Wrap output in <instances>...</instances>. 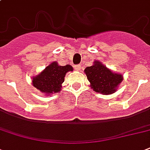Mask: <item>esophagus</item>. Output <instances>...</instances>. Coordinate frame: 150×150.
Returning <instances> with one entry per match:
<instances>
[{"label": "esophagus", "instance_id": "obj_1", "mask_svg": "<svg viewBox=\"0 0 150 150\" xmlns=\"http://www.w3.org/2000/svg\"><path fill=\"white\" fill-rule=\"evenodd\" d=\"M75 68L77 71H81V69H82V68H81V65H80V64H79V65L75 66Z\"/></svg>", "mask_w": 150, "mask_h": 150}]
</instances>
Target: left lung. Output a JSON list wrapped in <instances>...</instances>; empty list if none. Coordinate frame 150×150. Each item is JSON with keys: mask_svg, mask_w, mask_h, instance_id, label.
I'll return each instance as SVG.
<instances>
[{"mask_svg": "<svg viewBox=\"0 0 150 150\" xmlns=\"http://www.w3.org/2000/svg\"><path fill=\"white\" fill-rule=\"evenodd\" d=\"M84 71L90 82L91 89L103 95L115 93L123 80L121 74L112 72L99 61H94L93 65L87 67Z\"/></svg>", "mask_w": 150, "mask_h": 150, "instance_id": "left-lung-1", "label": "left lung"}]
</instances>
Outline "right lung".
Listing matches in <instances>:
<instances>
[{"instance_id": "right-lung-1", "label": "right lung", "mask_w": 150, "mask_h": 150, "mask_svg": "<svg viewBox=\"0 0 150 150\" xmlns=\"http://www.w3.org/2000/svg\"><path fill=\"white\" fill-rule=\"evenodd\" d=\"M73 68L69 64L60 66L54 61L38 75L33 78V85L35 88L46 94L58 93L61 90V84L68 71H72Z\"/></svg>"}]
</instances>
